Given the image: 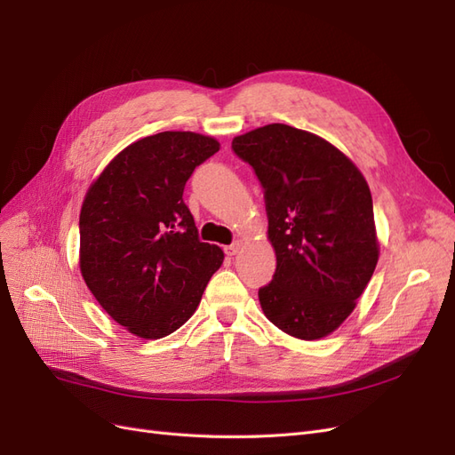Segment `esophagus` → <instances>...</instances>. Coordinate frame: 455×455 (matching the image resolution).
Returning <instances> with one entry per match:
<instances>
[{
    "instance_id": "obj_1",
    "label": "esophagus",
    "mask_w": 455,
    "mask_h": 455,
    "mask_svg": "<svg viewBox=\"0 0 455 455\" xmlns=\"http://www.w3.org/2000/svg\"><path fill=\"white\" fill-rule=\"evenodd\" d=\"M241 243L239 241H235V243H233V244H229V246H226V254L228 256H235L239 251H241Z\"/></svg>"
}]
</instances>
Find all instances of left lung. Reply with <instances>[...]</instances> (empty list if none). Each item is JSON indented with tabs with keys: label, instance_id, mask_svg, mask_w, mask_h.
<instances>
[{
	"label": "left lung",
	"instance_id": "1",
	"mask_svg": "<svg viewBox=\"0 0 455 455\" xmlns=\"http://www.w3.org/2000/svg\"><path fill=\"white\" fill-rule=\"evenodd\" d=\"M235 154L266 191L277 256L259 306L288 336L321 339L356 307L379 258L366 178L334 144L283 123L235 136Z\"/></svg>",
	"mask_w": 455,
	"mask_h": 455
}]
</instances>
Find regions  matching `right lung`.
I'll return each instance as SVG.
<instances>
[{"label": "right lung", "instance_id": "obj_1", "mask_svg": "<svg viewBox=\"0 0 455 455\" xmlns=\"http://www.w3.org/2000/svg\"><path fill=\"white\" fill-rule=\"evenodd\" d=\"M212 136L164 131L129 144L89 186L79 214V269L131 334L159 339L196 313L224 251L201 243L182 196Z\"/></svg>", "mask_w": 455, "mask_h": 455}]
</instances>
